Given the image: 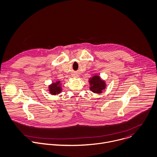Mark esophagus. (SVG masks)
Returning a JSON list of instances; mask_svg holds the SVG:
<instances>
[{
    "label": "esophagus",
    "mask_w": 157,
    "mask_h": 157,
    "mask_svg": "<svg viewBox=\"0 0 157 157\" xmlns=\"http://www.w3.org/2000/svg\"><path fill=\"white\" fill-rule=\"evenodd\" d=\"M78 75H77V74H72V77H77Z\"/></svg>",
    "instance_id": "esophagus-1"
}]
</instances>
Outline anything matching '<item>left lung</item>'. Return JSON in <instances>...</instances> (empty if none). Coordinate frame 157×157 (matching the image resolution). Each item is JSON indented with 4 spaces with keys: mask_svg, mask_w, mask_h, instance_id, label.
Masks as SVG:
<instances>
[{
    "mask_svg": "<svg viewBox=\"0 0 157 157\" xmlns=\"http://www.w3.org/2000/svg\"><path fill=\"white\" fill-rule=\"evenodd\" d=\"M90 79V89L93 92L95 93H101V91L105 88V83L100 78L99 76L95 75Z\"/></svg>",
    "mask_w": 157,
    "mask_h": 157,
    "instance_id": "1",
    "label": "left lung"
}]
</instances>
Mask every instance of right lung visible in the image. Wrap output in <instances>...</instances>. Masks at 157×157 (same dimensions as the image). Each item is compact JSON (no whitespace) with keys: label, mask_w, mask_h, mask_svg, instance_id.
Segmentation results:
<instances>
[{"label":"right lung","mask_w":157,"mask_h":157,"mask_svg":"<svg viewBox=\"0 0 157 157\" xmlns=\"http://www.w3.org/2000/svg\"><path fill=\"white\" fill-rule=\"evenodd\" d=\"M59 84H60V81L57 82L56 83H53L52 85L49 86V91L52 95H56V94H59L62 91L61 87Z\"/></svg>","instance_id":"obj_1"}]
</instances>
